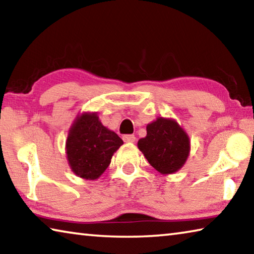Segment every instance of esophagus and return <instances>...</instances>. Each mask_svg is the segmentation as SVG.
Segmentation results:
<instances>
[{"label": "esophagus", "mask_w": 254, "mask_h": 254, "mask_svg": "<svg viewBox=\"0 0 254 254\" xmlns=\"http://www.w3.org/2000/svg\"><path fill=\"white\" fill-rule=\"evenodd\" d=\"M123 140H124V142H127V143H133V142H135V136L133 134H126V135H123Z\"/></svg>", "instance_id": "esophagus-1"}]
</instances>
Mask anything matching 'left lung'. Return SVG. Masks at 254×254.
I'll use <instances>...</instances> for the list:
<instances>
[{"label":"left lung","mask_w":254,"mask_h":254,"mask_svg":"<svg viewBox=\"0 0 254 254\" xmlns=\"http://www.w3.org/2000/svg\"><path fill=\"white\" fill-rule=\"evenodd\" d=\"M137 147L159 173L173 174L186 161L189 139L174 120L158 118L148 124L147 136L139 140Z\"/></svg>","instance_id":"8db88e82"}]
</instances>
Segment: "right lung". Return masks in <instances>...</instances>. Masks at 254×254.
<instances>
[{
  "label": "right lung",
  "mask_w": 254,
  "mask_h": 254,
  "mask_svg": "<svg viewBox=\"0 0 254 254\" xmlns=\"http://www.w3.org/2000/svg\"><path fill=\"white\" fill-rule=\"evenodd\" d=\"M122 144L121 137L103 127L96 114H81L68 134V162L79 177L96 179L109 167L112 156Z\"/></svg>",
  "instance_id": "add662e5"
}]
</instances>
